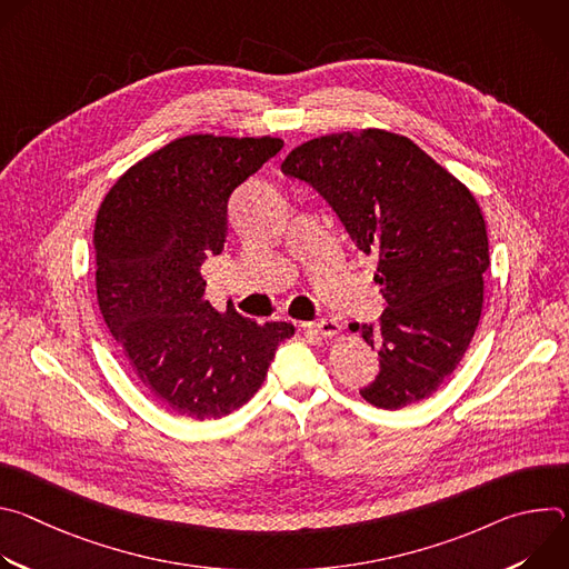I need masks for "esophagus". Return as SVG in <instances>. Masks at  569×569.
<instances>
[{"mask_svg": "<svg viewBox=\"0 0 569 569\" xmlns=\"http://www.w3.org/2000/svg\"><path fill=\"white\" fill-rule=\"evenodd\" d=\"M303 331L329 340V338H336L338 333H342V323L336 321V319H319V321L303 323Z\"/></svg>", "mask_w": 569, "mask_h": 569, "instance_id": "obj_1", "label": "esophagus"}]
</instances>
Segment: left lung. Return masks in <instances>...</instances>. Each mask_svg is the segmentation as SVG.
<instances>
[{"mask_svg": "<svg viewBox=\"0 0 569 569\" xmlns=\"http://www.w3.org/2000/svg\"><path fill=\"white\" fill-rule=\"evenodd\" d=\"M281 171L312 184L358 250L378 257L380 323H351L378 351L362 398L400 410L437 391L481 317L489 236L470 189L412 139L380 128L315 137Z\"/></svg>", "mask_w": 569, "mask_h": 569, "instance_id": "1", "label": "left lung"}]
</instances>
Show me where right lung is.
<instances>
[{"label":"right lung","instance_id":"add662e5","mask_svg":"<svg viewBox=\"0 0 569 569\" xmlns=\"http://www.w3.org/2000/svg\"><path fill=\"white\" fill-rule=\"evenodd\" d=\"M283 148L279 137L187 134L130 167L94 224L101 315L139 385L178 417L209 421L263 385L288 321L257 323L204 299L200 268L227 238V200Z\"/></svg>","mask_w":569,"mask_h":569}]
</instances>
